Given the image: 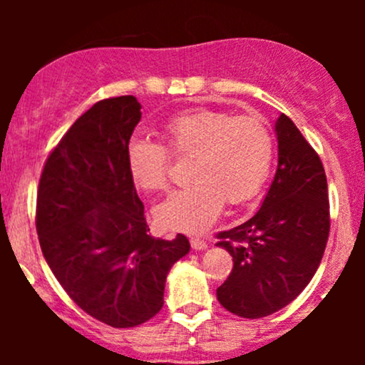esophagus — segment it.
<instances>
[{
    "label": "esophagus",
    "instance_id": "1",
    "mask_svg": "<svg viewBox=\"0 0 365 365\" xmlns=\"http://www.w3.org/2000/svg\"><path fill=\"white\" fill-rule=\"evenodd\" d=\"M190 245H192V249H195V250H204V249H207L206 242H204L202 238H199V237H192V238H190Z\"/></svg>",
    "mask_w": 365,
    "mask_h": 365
}]
</instances>
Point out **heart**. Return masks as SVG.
Masks as SVG:
<instances>
[{"label":"heart","mask_w":365,"mask_h":365,"mask_svg":"<svg viewBox=\"0 0 365 365\" xmlns=\"http://www.w3.org/2000/svg\"><path fill=\"white\" fill-rule=\"evenodd\" d=\"M165 145L133 137L127 144V171L144 192L168 187L170 153L192 158L188 178L154 211L159 226L173 232H197L220 216L225 200L240 206L259 194L273 165V135L254 116H232L206 110L183 111L163 125Z\"/></svg>","instance_id":"heart-1"}]
</instances>
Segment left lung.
<instances>
[{
	"label": "left lung",
	"mask_w": 365,
	"mask_h": 365,
	"mask_svg": "<svg viewBox=\"0 0 365 365\" xmlns=\"http://www.w3.org/2000/svg\"><path fill=\"white\" fill-rule=\"evenodd\" d=\"M274 130L278 170L261 209L216 235V245L233 257L217 300L247 319L271 316L299 297L316 274L329 235L328 182L319 156L283 113Z\"/></svg>",
	"instance_id": "obj_1"
}]
</instances>
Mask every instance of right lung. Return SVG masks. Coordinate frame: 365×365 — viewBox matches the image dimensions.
<instances>
[{"instance_id": "add662e5", "label": "right lung", "mask_w": 365, "mask_h": 365, "mask_svg": "<svg viewBox=\"0 0 365 365\" xmlns=\"http://www.w3.org/2000/svg\"><path fill=\"white\" fill-rule=\"evenodd\" d=\"M140 108L133 96L96 103L51 150L37 188L46 262L83 312L113 328L156 316L168 271L190 250L182 233L149 235L125 158Z\"/></svg>"}]
</instances>
